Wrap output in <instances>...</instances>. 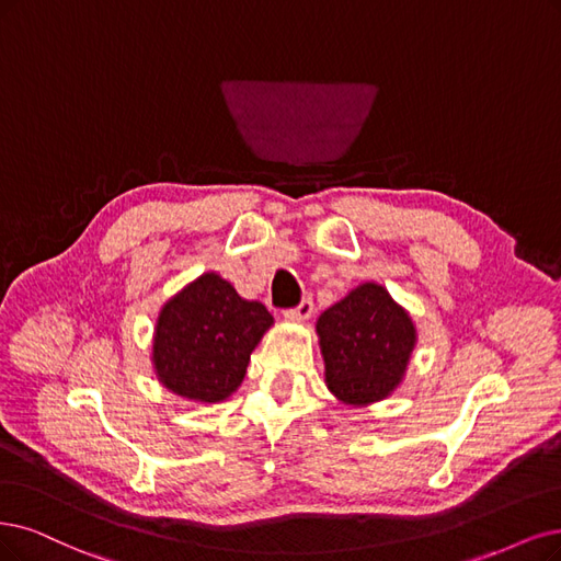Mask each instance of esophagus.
Returning a JSON list of instances; mask_svg holds the SVG:
<instances>
[{
	"label": "esophagus",
	"instance_id": "34e87169",
	"mask_svg": "<svg viewBox=\"0 0 561 561\" xmlns=\"http://www.w3.org/2000/svg\"><path fill=\"white\" fill-rule=\"evenodd\" d=\"M314 314V302H312V298H305L298 307H294V309H288L286 312V319H296V321H307L309 317Z\"/></svg>",
	"mask_w": 561,
	"mask_h": 561
}]
</instances>
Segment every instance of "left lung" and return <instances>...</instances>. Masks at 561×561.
Returning <instances> with one entry per match:
<instances>
[{"instance_id": "1", "label": "left lung", "mask_w": 561, "mask_h": 561, "mask_svg": "<svg viewBox=\"0 0 561 561\" xmlns=\"http://www.w3.org/2000/svg\"><path fill=\"white\" fill-rule=\"evenodd\" d=\"M325 386L351 407L386 400L416 346V325L381 284L365 282L317 321Z\"/></svg>"}]
</instances>
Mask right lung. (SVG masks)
I'll return each instance as SVG.
<instances>
[{
  "label": "right lung",
  "mask_w": 561,
  "mask_h": 561,
  "mask_svg": "<svg viewBox=\"0 0 561 561\" xmlns=\"http://www.w3.org/2000/svg\"><path fill=\"white\" fill-rule=\"evenodd\" d=\"M270 325L273 314L261 302L240 298L217 273H203L157 317V379L184 400L224 402L242 383L249 356Z\"/></svg>",
  "instance_id": "right-lung-1"
}]
</instances>
